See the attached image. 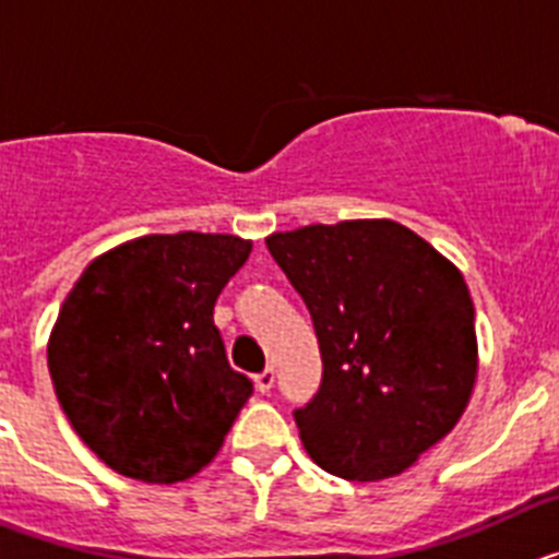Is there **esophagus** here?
I'll return each instance as SVG.
<instances>
[{
	"label": "esophagus",
	"instance_id": "34e87169",
	"mask_svg": "<svg viewBox=\"0 0 559 559\" xmlns=\"http://www.w3.org/2000/svg\"><path fill=\"white\" fill-rule=\"evenodd\" d=\"M274 378H276V374H274V369H271V367L265 369V372L257 374V378H254L257 392H260V394H269L271 389H274Z\"/></svg>",
	"mask_w": 559,
	"mask_h": 559
}]
</instances>
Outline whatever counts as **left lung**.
I'll return each mask as SVG.
<instances>
[{"label": "left lung", "mask_w": 559, "mask_h": 559, "mask_svg": "<svg viewBox=\"0 0 559 559\" xmlns=\"http://www.w3.org/2000/svg\"><path fill=\"white\" fill-rule=\"evenodd\" d=\"M265 246L322 349L319 394L294 412L305 451L347 481L400 476L453 431L476 386L462 271L389 218L274 231Z\"/></svg>", "instance_id": "1"}]
</instances>
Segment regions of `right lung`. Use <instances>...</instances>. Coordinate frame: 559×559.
Here are the masks:
<instances>
[{"label": "right lung", "instance_id": "1", "mask_svg": "<svg viewBox=\"0 0 559 559\" xmlns=\"http://www.w3.org/2000/svg\"><path fill=\"white\" fill-rule=\"evenodd\" d=\"M237 235H145L103 251L63 299L47 344L58 403L120 476L176 484L215 459L251 397L212 322L249 260Z\"/></svg>", "mask_w": 559, "mask_h": 559}]
</instances>
